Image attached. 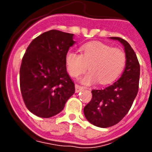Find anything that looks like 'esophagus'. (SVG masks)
<instances>
[{
	"label": "esophagus",
	"instance_id": "obj_1",
	"mask_svg": "<svg viewBox=\"0 0 152 152\" xmlns=\"http://www.w3.org/2000/svg\"><path fill=\"white\" fill-rule=\"evenodd\" d=\"M83 90H84V88H83V87H81V86L77 85V84H76V85H75V92L76 93L80 92V91H83Z\"/></svg>",
	"mask_w": 152,
	"mask_h": 152
}]
</instances>
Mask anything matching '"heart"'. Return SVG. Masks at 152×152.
I'll use <instances>...</instances> for the list:
<instances>
[{"mask_svg": "<svg viewBox=\"0 0 152 152\" xmlns=\"http://www.w3.org/2000/svg\"><path fill=\"white\" fill-rule=\"evenodd\" d=\"M126 62V54L122 49L100 42H92L81 46L80 54L68 51L65 55L66 68L72 77H78L88 66L90 71L80 80L84 84L97 80L102 84L113 82L122 73Z\"/></svg>", "mask_w": 152, "mask_h": 152, "instance_id": "heart-1", "label": "heart"}]
</instances>
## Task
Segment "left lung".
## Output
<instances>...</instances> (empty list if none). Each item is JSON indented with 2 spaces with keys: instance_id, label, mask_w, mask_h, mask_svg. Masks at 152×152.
Here are the masks:
<instances>
[{
  "instance_id": "8db88e82",
  "label": "left lung",
  "mask_w": 152,
  "mask_h": 152,
  "mask_svg": "<svg viewBox=\"0 0 152 152\" xmlns=\"http://www.w3.org/2000/svg\"><path fill=\"white\" fill-rule=\"evenodd\" d=\"M123 45L126 67L121 77L103 89L93 90L92 99L84 108L86 119L91 124L107 128L117 124L128 113L138 94L140 65L131 45L123 39L110 37Z\"/></svg>"
}]
</instances>
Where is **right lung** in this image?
Instances as JSON below:
<instances>
[{"label": "right lung", "mask_w": 152, "mask_h": 152, "mask_svg": "<svg viewBox=\"0 0 152 152\" xmlns=\"http://www.w3.org/2000/svg\"><path fill=\"white\" fill-rule=\"evenodd\" d=\"M74 34L52 29L31 42L20 69L25 105L32 113L49 118L59 113L75 94L66 70L65 55L75 43Z\"/></svg>", "instance_id": "right-lung-1"}]
</instances>
